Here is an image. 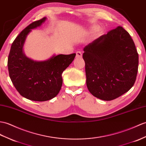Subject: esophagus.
<instances>
[{"mask_svg":"<svg viewBox=\"0 0 146 146\" xmlns=\"http://www.w3.org/2000/svg\"><path fill=\"white\" fill-rule=\"evenodd\" d=\"M76 58H81L82 57V53L80 51H78V52H76Z\"/></svg>","mask_w":146,"mask_h":146,"instance_id":"34e87169","label":"esophagus"}]
</instances>
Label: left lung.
<instances>
[{"instance_id": "1", "label": "left lung", "mask_w": 146, "mask_h": 146, "mask_svg": "<svg viewBox=\"0 0 146 146\" xmlns=\"http://www.w3.org/2000/svg\"><path fill=\"white\" fill-rule=\"evenodd\" d=\"M83 51L86 85L94 96L111 101L133 86L139 56L133 39L123 27L100 36Z\"/></svg>"}]
</instances>
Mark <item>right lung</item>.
<instances>
[{"mask_svg": "<svg viewBox=\"0 0 146 146\" xmlns=\"http://www.w3.org/2000/svg\"><path fill=\"white\" fill-rule=\"evenodd\" d=\"M44 17L32 23L22 30L12 43L8 58L11 80L18 92L27 99L45 101L55 98L62 86V73L72 63L76 53L53 55L44 61L27 57L23 46L32 30L42 26Z\"/></svg>", "mask_w": 146, "mask_h": 146, "instance_id": "1", "label": "right lung"}]
</instances>
